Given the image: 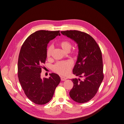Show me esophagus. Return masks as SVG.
<instances>
[{
	"mask_svg": "<svg viewBox=\"0 0 124 124\" xmlns=\"http://www.w3.org/2000/svg\"><path fill=\"white\" fill-rule=\"evenodd\" d=\"M66 79H67V78H64V77H61V79L62 81H65Z\"/></svg>",
	"mask_w": 124,
	"mask_h": 124,
	"instance_id": "34e87169",
	"label": "esophagus"
}]
</instances>
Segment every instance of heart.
I'll list each match as a JSON object with an SVG mask.
<instances>
[{
	"label": "heart",
	"instance_id": "b5f03b06",
	"mask_svg": "<svg viewBox=\"0 0 124 124\" xmlns=\"http://www.w3.org/2000/svg\"><path fill=\"white\" fill-rule=\"evenodd\" d=\"M59 46L65 52H69L72 47L71 43L67 40L62 41L59 43ZM53 47L50 46L48 47L46 51V56L50 58L52 55ZM72 66V63L70 61L60 62H57L53 66V70L59 74L66 75L68 74Z\"/></svg>",
	"mask_w": 124,
	"mask_h": 124
}]
</instances>
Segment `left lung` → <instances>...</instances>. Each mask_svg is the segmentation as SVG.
I'll use <instances>...</instances> for the list:
<instances>
[{"instance_id":"1","label":"left lung","mask_w":124,"mask_h":124,"mask_svg":"<svg viewBox=\"0 0 124 124\" xmlns=\"http://www.w3.org/2000/svg\"><path fill=\"white\" fill-rule=\"evenodd\" d=\"M61 32L78 44V54L72 71L83 79H71L73 86L70 96L78 103L88 102L96 94L104 78L101 51L96 41L86 33L77 30Z\"/></svg>"}]
</instances>
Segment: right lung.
Here are the masks:
<instances>
[{"label": "right lung", "mask_w": 124, "mask_h": 124, "mask_svg": "<svg viewBox=\"0 0 124 124\" xmlns=\"http://www.w3.org/2000/svg\"><path fill=\"white\" fill-rule=\"evenodd\" d=\"M60 35V31H38L27 38L21 48L18 61L19 81L27 97L36 104L48 103L61 81L59 75L54 73H50L49 78H41L47 44Z\"/></svg>", "instance_id": "add662e5"}]
</instances>
